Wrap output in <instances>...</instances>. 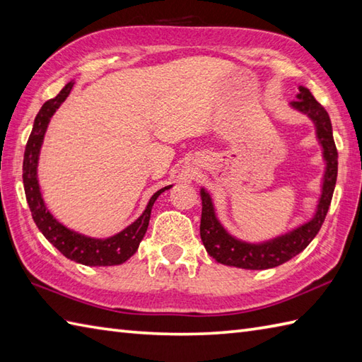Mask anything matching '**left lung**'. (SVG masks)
<instances>
[{
	"mask_svg": "<svg viewBox=\"0 0 362 362\" xmlns=\"http://www.w3.org/2000/svg\"><path fill=\"white\" fill-rule=\"evenodd\" d=\"M298 90V100L292 101L291 106L306 114L314 122L315 134L323 150V159L327 162L322 184V195L319 198V204H317L314 217L309 222L300 225L298 228L283 235H278L275 239L261 243L243 242L235 239L218 222L211 195L204 189H202L200 195L203 208L200 235L206 252L220 264L248 270L274 269L276 265H281L303 252L315 238L317 233L320 231L336 187L337 150L333 139L331 120L325 107L313 97V93L306 87L300 86Z\"/></svg>",
	"mask_w": 362,
	"mask_h": 362,
	"instance_id": "8db88e82",
	"label": "left lung"
}]
</instances>
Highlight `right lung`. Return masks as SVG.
I'll return each mask as SVG.
<instances>
[{
  "mask_svg": "<svg viewBox=\"0 0 362 362\" xmlns=\"http://www.w3.org/2000/svg\"><path fill=\"white\" fill-rule=\"evenodd\" d=\"M73 81L65 86L57 97L48 100L45 105L37 114L34 120V127L31 131V136L28 139L26 150H25V159H23V184H25V194L26 202L31 209L33 218L37 228L45 235L47 240L61 252L69 259L90 265H119L137 252L140 240L144 239L146 233V228L150 223L151 208L154 202L162 192L170 189L172 186H167L164 189L158 190L154 194L148 204H146L145 211L142 212L136 222H132L129 226L124 228L123 231L117 233L115 235H110L107 239H95L88 238V235L79 234L73 230H69L67 226L59 223L57 220L51 216V212L47 209L45 203L40 194L39 180H37V164H39V154L43 144V137L48 128V123L51 117L56 112V109L62 105L65 98L73 87Z\"/></svg>",
  "mask_w": 362,
  "mask_h": 362,
  "instance_id": "add662e5",
  "label": "right lung"
}]
</instances>
